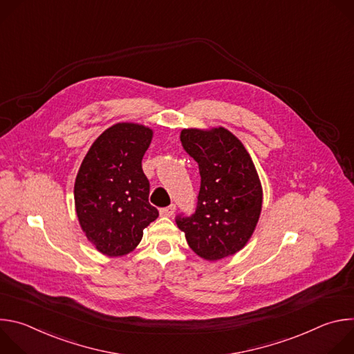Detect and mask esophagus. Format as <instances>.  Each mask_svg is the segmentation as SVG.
Segmentation results:
<instances>
[{
  "label": "esophagus",
  "mask_w": 354,
  "mask_h": 354,
  "mask_svg": "<svg viewBox=\"0 0 354 354\" xmlns=\"http://www.w3.org/2000/svg\"><path fill=\"white\" fill-rule=\"evenodd\" d=\"M175 210H176V206H175V205H171V206H168V207L161 209V210H160V214H161L162 217H172V216L175 214Z\"/></svg>",
  "instance_id": "obj_1"
}]
</instances>
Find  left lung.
<instances>
[{"mask_svg": "<svg viewBox=\"0 0 354 354\" xmlns=\"http://www.w3.org/2000/svg\"><path fill=\"white\" fill-rule=\"evenodd\" d=\"M180 141L198 164L201 178L197 209L178 217L192 250L214 262L241 250L261 217L263 190L249 153L224 127L183 129Z\"/></svg>", "mask_w": 354, "mask_h": 354, "instance_id": "left-lung-1", "label": "left lung"}]
</instances>
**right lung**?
I'll return each instance as SVG.
<instances>
[{"label": "right lung", "mask_w": 354, "mask_h": 354, "mask_svg": "<svg viewBox=\"0 0 354 354\" xmlns=\"http://www.w3.org/2000/svg\"><path fill=\"white\" fill-rule=\"evenodd\" d=\"M153 129L122 122L106 129L89 147L74 185V203L82 232L111 258L133 252L142 231L158 217L149 205V183L141 161Z\"/></svg>", "instance_id": "obj_1"}]
</instances>
